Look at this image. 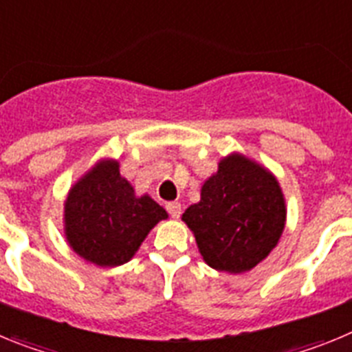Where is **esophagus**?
<instances>
[{"instance_id":"esophagus-1","label":"esophagus","mask_w":352,"mask_h":352,"mask_svg":"<svg viewBox=\"0 0 352 352\" xmlns=\"http://www.w3.org/2000/svg\"><path fill=\"white\" fill-rule=\"evenodd\" d=\"M167 211L173 219H179V214H182V204L179 203H167Z\"/></svg>"}]
</instances>
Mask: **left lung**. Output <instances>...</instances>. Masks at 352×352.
Returning <instances> with one entry per match:
<instances>
[{
	"label": "left lung",
	"mask_w": 352,
	"mask_h": 352,
	"mask_svg": "<svg viewBox=\"0 0 352 352\" xmlns=\"http://www.w3.org/2000/svg\"><path fill=\"white\" fill-rule=\"evenodd\" d=\"M285 219V197L275 174L239 151L220 158L201 186V201L182 217L204 263L231 275L250 272L270 256Z\"/></svg>",
	"instance_id": "obj_1"
}]
</instances>
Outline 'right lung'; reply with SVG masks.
Instances as JSON below:
<instances>
[{
	"label": "right lung",
	"mask_w": 352,
	"mask_h": 352,
	"mask_svg": "<svg viewBox=\"0 0 352 352\" xmlns=\"http://www.w3.org/2000/svg\"><path fill=\"white\" fill-rule=\"evenodd\" d=\"M169 214L138 195L116 158H100L77 179L63 203V231L77 256L100 268L129 263L149 231Z\"/></svg>",
	"instance_id": "1"
}]
</instances>
